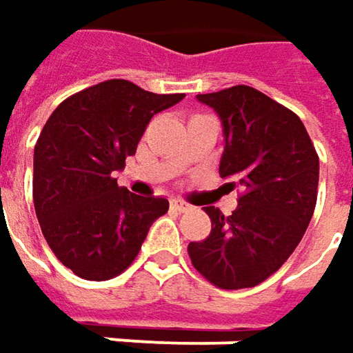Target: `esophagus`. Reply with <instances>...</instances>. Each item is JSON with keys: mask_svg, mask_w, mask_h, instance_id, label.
Returning <instances> with one entry per match:
<instances>
[{"mask_svg": "<svg viewBox=\"0 0 353 353\" xmlns=\"http://www.w3.org/2000/svg\"><path fill=\"white\" fill-rule=\"evenodd\" d=\"M172 209H176L179 213H183V211H188L190 209V203H185V201H181V199H172Z\"/></svg>", "mask_w": 353, "mask_h": 353, "instance_id": "1", "label": "esophagus"}]
</instances>
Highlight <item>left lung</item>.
<instances>
[{"label":"left lung","instance_id":"left-lung-1","mask_svg":"<svg viewBox=\"0 0 353 353\" xmlns=\"http://www.w3.org/2000/svg\"><path fill=\"white\" fill-rule=\"evenodd\" d=\"M197 100L221 120L219 174L243 193L227 217L205 207L211 233L190 243L188 253L219 288L256 286L283 267L312 219L318 154L299 116L256 88L237 85Z\"/></svg>","mask_w":353,"mask_h":353}]
</instances>
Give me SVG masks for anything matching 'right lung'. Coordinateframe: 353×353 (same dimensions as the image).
Segmentation results:
<instances>
[{
    "label": "right lung",
    "mask_w": 353,
    "mask_h": 353,
    "mask_svg": "<svg viewBox=\"0 0 353 353\" xmlns=\"http://www.w3.org/2000/svg\"><path fill=\"white\" fill-rule=\"evenodd\" d=\"M185 94H154L112 79L61 102L33 154V203L54 256L86 281L130 267L165 197L118 188L114 174L136 154L152 116Z\"/></svg>",
    "instance_id": "right-lung-1"
}]
</instances>
